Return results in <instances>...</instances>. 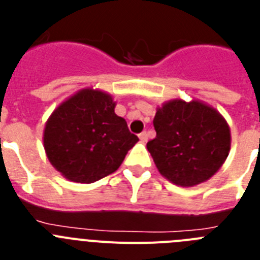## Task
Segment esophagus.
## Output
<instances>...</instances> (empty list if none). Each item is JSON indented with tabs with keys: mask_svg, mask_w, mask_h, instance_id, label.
Returning a JSON list of instances; mask_svg holds the SVG:
<instances>
[{
	"mask_svg": "<svg viewBox=\"0 0 260 260\" xmlns=\"http://www.w3.org/2000/svg\"><path fill=\"white\" fill-rule=\"evenodd\" d=\"M139 139H141L142 143H146L147 139H148V135H147V133L146 132L141 133V134H139Z\"/></svg>",
	"mask_w": 260,
	"mask_h": 260,
	"instance_id": "esophagus-1",
	"label": "esophagus"
}]
</instances>
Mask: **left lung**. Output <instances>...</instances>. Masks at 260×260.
Instances as JSON below:
<instances>
[{
  "label": "left lung",
  "mask_w": 260,
  "mask_h": 260,
  "mask_svg": "<svg viewBox=\"0 0 260 260\" xmlns=\"http://www.w3.org/2000/svg\"><path fill=\"white\" fill-rule=\"evenodd\" d=\"M156 138L147 143L157 171L177 186L206 182L231 151V128L224 117L199 100L173 99L156 109Z\"/></svg>",
  "instance_id": "obj_1"
}]
</instances>
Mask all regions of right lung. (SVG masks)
<instances>
[{"mask_svg": "<svg viewBox=\"0 0 260 260\" xmlns=\"http://www.w3.org/2000/svg\"><path fill=\"white\" fill-rule=\"evenodd\" d=\"M109 93L83 88L61 103L43 134L48 160L66 180L92 183L113 173L139 139L114 113Z\"/></svg>", "mask_w": 260, "mask_h": 260, "instance_id": "obj_1", "label": "right lung"}]
</instances>
